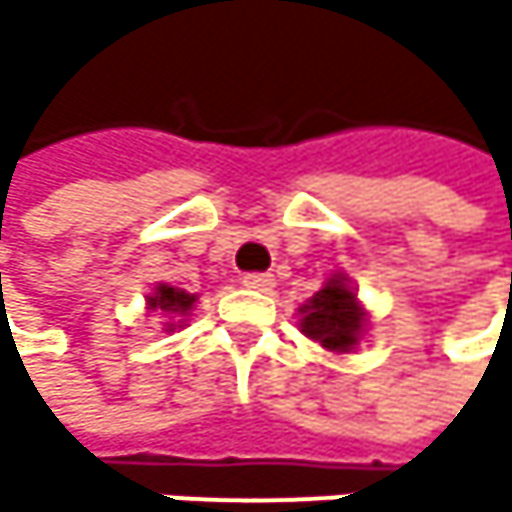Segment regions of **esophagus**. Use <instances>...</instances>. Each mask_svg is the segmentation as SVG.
<instances>
[{
	"label": "esophagus",
	"mask_w": 512,
	"mask_h": 512,
	"mask_svg": "<svg viewBox=\"0 0 512 512\" xmlns=\"http://www.w3.org/2000/svg\"><path fill=\"white\" fill-rule=\"evenodd\" d=\"M242 285L251 288V291H270L273 288V276L270 273H245Z\"/></svg>",
	"instance_id": "esophagus-1"
}]
</instances>
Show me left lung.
Returning a JSON list of instances; mask_svg holds the SVG:
<instances>
[{
	"mask_svg": "<svg viewBox=\"0 0 512 512\" xmlns=\"http://www.w3.org/2000/svg\"><path fill=\"white\" fill-rule=\"evenodd\" d=\"M301 331L307 338L319 341L328 350L347 353L356 347L359 331H362V319L365 313L356 304V294L344 279H331L325 282L322 291H316L310 304L301 307Z\"/></svg>",
	"mask_w": 512,
	"mask_h": 512,
	"instance_id": "left-lung-1",
	"label": "left lung"
}]
</instances>
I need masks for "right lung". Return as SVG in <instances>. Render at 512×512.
<instances>
[{"label":"right lung","instance_id":"1","mask_svg":"<svg viewBox=\"0 0 512 512\" xmlns=\"http://www.w3.org/2000/svg\"><path fill=\"white\" fill-rule=\"evenodd\" d=\"M193 294L187 291H178V288H168V285H159L156 294L150 298V310H165V313H187L193 307Z\"/></svg>","mask_w":512,"mask_h":512}]
</instances>
